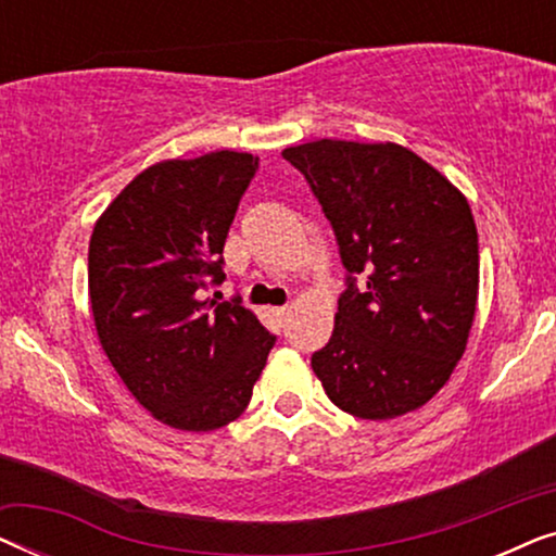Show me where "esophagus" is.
<instances>
[{"label": "esophagus", "instance_id": "esophagus-1", "mask_svg": "<svg viewBox=\"0 0 556 556\" xmlns=\"http://www.w3.org/2000/svg\"><path fill=\"white\" fill-rule=\"evenodd\" d=\"M273 314L278 316V321H280V324H288V318H291V308H288V306H280V308L273 311Z\"/></svg>", "mask_w": 556, "mask_h": 556}]
</instances>
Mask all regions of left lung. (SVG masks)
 <instances>
[{
    "label": "left lung",
    "mask_w": 556,
    "mask_h": 556,
    "mask_svg": "<svg viewBox=\"0 0 556 556\" xmlns=\"http://www.w3.org/2000/svg\"><path fill=\"white\" fill-rule=\"evenodd\" d=\"M337 235L346 291L311 356L333 405L362 420L422 407L473 326L478 232L468 200L400 143L321 139L283 151Z\"/></svg>",
    "instance_id": "left-lung-1"
}]
</instances>
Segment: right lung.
Instances as JSON below:
<instances>
[{"instance_id":"right-lung-1","label":"right lung","mask_w":556,"mask_h":556,"mask_svg":"<svg viewBox=\"0 0 556 556\" xmlns=\"http://www.w3.org/2000/svg\"><path fill=\"white\" fill-rule=\"evenodd\" d=\"M257 156L212 151L143 169L90 235L98 339L156 420L207 432L242 415L276 337L253 311L202 301L225 280L223 248Z\"/></svg>"}]
</instances>
